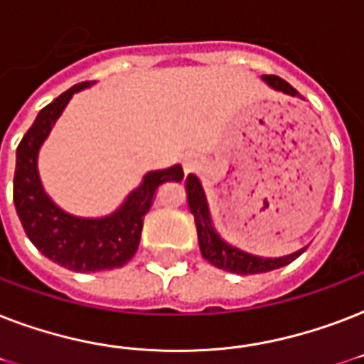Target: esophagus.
Here are the masks:
<instances>
[{
    "mask_svg": "<svg viewBox=\"0 0 364 364\" xmlns=\"http://www.w3.org/2000/svg\"><path fill=\"white\" fill-rule=\"evenodd\" d=\"M200 168H202V160H200L196 154H188V156H185V160H183V170H185V173L198 171Z\"/></svg>",
    "mask_w": 364,
    "mask_h": 364,
    "instance_id": "34e87169",
    "label": "esophagus"
}]
</instances>
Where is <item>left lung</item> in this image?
<instances>
[{"mask_svg": "<svg viewBox=\"0 0 364 364\" xmlns=\"http://www.w3.org/2000/svg\"><path fill=\"white\" fill-rule=\"evenodd\" d=\"M260 79L266 82V87L276 90V92H282L285 96H296V90L289 82L279 79V77L262 75ZM185 191H187L188 211L193 213L194 223H196V232H198V243L202 257L205 260H210L211 264L217 266V268H221V270L240 274V276L262 274V272L276 270V268H282V266L293 262L308 247V245H304L299 251L283 255V257H260V255L243 251L238 245H232L230 242H227L215 228V223H213V217H211L210 204H208L204 187H202V181L198 179V176L188 173L187 179H185Z\"/></svg>", "mask_w": 364, "mask_h": 364, "instance_id": "8db88e82", "label": "left lung"}]
</instances>
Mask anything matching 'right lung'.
Listing matches in <instances>:
<instances>
[{
	"label": "right lung",
	"mask_w": 364,
	"mask_h": 364,
	"mask_svg": "<svg viewBox=\"0 0 364 364\" xmlns=\"http://www.w3.org/2000/svg\"><path fill=\"white\" fill-rule=\"evenodd\" d=\"M92 85L79 82L43 107L16 149L13 200L26 236L47 259L73 272H102L124 266L137 251L143 217L153 204L154 191L164 183L183 179L181 164L147 171L141 183L126 194L122 204L102 217L75 215L50 198L39 176V151L73 94Z\"/></svg>",
	"instance_id": "obj_1"
}]
</instances>
